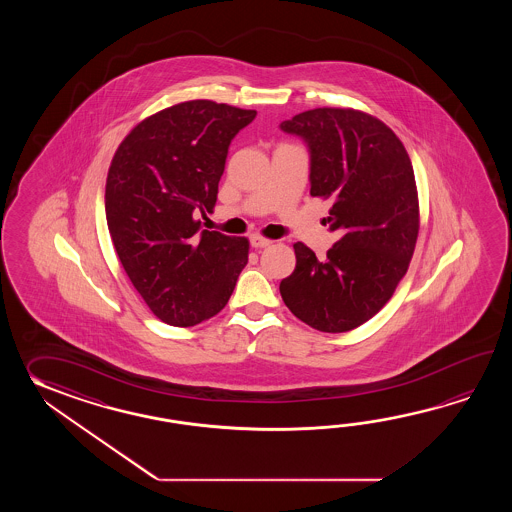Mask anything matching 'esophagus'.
Returning a JSON list of instances; mask_svg holds the SVG:
<instances>
[{"mask_svg": "<svg viewBox=\"0 0 512 512\" xmlns=\"http://www.w3.org/2000/svg\"><path fill=\"white\" fill-rule=\"evenodd\" d=\"M271 243V240L263 238V236H260V234H254V236H251V245L254 247V249H263V247H269Z\"/></svg>", "mask_w": 512, "mask_h": 512, "instance_id": "esophagus-1", "label": "esophagus"}]
</instances>
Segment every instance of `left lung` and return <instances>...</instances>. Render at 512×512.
Here are the masks:
<instances>
[{
    "label": "left lung",
    "mask_w": 512,
    "mask_h": 512,
    "mask_svg": "<svg viewBox=\"0 0 512 512\" xmlns=\"http://www.w3.org/2000/svg\"><path fill=\"white\" fill-rule=\"evenodd\" d=\"M311 152V196L329 199L337 243L318 260L294 243L296 267L280 293L296 318L324 333L368 322L408 271L419 234L414 168L382 120L351 108H316L280 126Z\"/></svg>",
    "instance_id": "1"
}]
</instances>
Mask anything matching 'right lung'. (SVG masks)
<instances>
[{"label":"right lung","instance_id":"obj_1","mask_svg":"<svg viewBox=\"0 0 512 512\" xmlns=\"http://www.w3.org/2000/svg\"><path fill=\"white\" fill-rule=\"evenodd\" d=\"M254 109L188 100L141 120L106 179L109 236L133 287L170 326H196L229 302L249 240L201 229L236 133Z\"/></svg>","mask_w":512,"mask_h":512}]
</instances>
